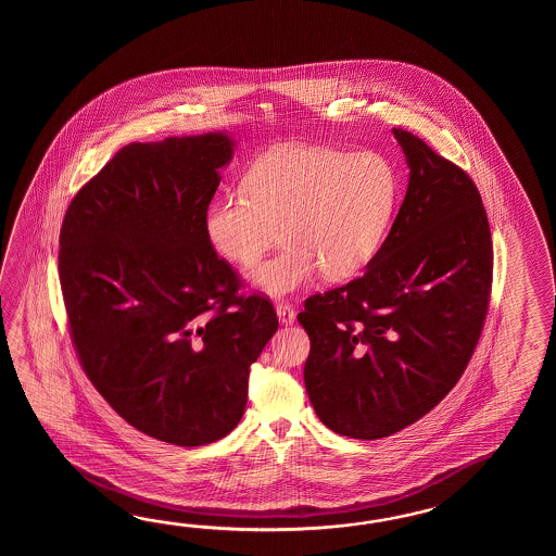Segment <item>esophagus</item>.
<instances>
[{
	"label": "esophagus",
	"instance_id": "1",
	"mask_svg": "<svg viewBox=\"0 0 556 556\" xmlns=\"http://www.w3.org/2000/svg\"><path fill=\"white\" fill-rule=\"evenodd\" d=\"M276 314H278V319H280L282 324H294L295 309L292 307V304L280 300V302L276 304Z\"/></svg>",
	"mask_w": 556,
	"mask_h": 556
}]
</instances>
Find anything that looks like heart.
<instances>
[{"instance_id":"obj_1","label":"heart","mask_w":556,"mask_h":556,"mask_svg":"<svg viewBox=\"0 0 556 556\" xmlns=\"http://www.w3.org/2000/svg\"><path fill=\"white\" fill-rule=\"evenodd\" d=\"M397 192L395 168L381 154L286 144L252 165L244 189L208 206L204 230L240 266L261 261L280 235V252L252 273V282L280 298L321 273L333 282L362 273L383 244Z\"/></svg>"}]
</instances>
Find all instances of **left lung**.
I'll use <instances>...</instances> for the list:
<instances>
[{"label": "left lung", "instance_id": "1", "mask_svg": "<svg viewBox=\"0 0 556 556\" xmlns=\"http://www.w3.org/2000/svg\"><path fill=\"white\" fill-rule=\"evenodd\" d=\"M409 185L366 273L309 295L304 381L319 421L354 439L393 435L459 381L483 330L493 242L481 194L462 166L393 129Z\"/></svg>", "mask_w": 556, "mask_h": 556}]
</instances>
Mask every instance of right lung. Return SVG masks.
Masks as SVG:
<instances>
[{
  "instance_id": "right-lung-1",
  "label": "right lung",
  "mask_w": 556,
  "mask_h": 556,
  "mask_svg": "<svg viewBox=\"0 0 556 556\" xmlns=\"http://www.w3.org/2000/svg\"><path fill=\"white\" fill-rule=\"evenodd\" d=\"M235 141L226 132L123 147L73 197L60 282L87 378L149 438L199 447L242 419L250 366L278 330L240 295L204 216Z\"/></svg>"
}]
</instances>
